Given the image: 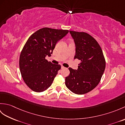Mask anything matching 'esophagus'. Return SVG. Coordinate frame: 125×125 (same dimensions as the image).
<instances>
[{
    "label": "esophagus",
    "instance_id": "34e87169",
    "mask_svg": "<svg viewBox=\"0 0 125 125\" xmlns=\"http://www.w3.org/2000/svg\"><path fill=\"white\" fill-rule=\"evenodd\" d=\"M61 69H65V67H63V66H62V67H61Z\"/></svg>",
    "mask_w": 125,
    "mask_h": 125
}]
</instances>
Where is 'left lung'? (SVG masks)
<instances>
[{"instance_id": "obj_1", "label": "left lung", "mask_w": 125, "mask_h": 125, "mask_svg": "<svg viewBox=\"0 0 125 125\" xmlns=\"http://www.w3.org/2000/svg\"><path fill=\"white\" fill-rule=\"evenodd\" d=\"M76 44L74 58L81 61L77 70L69 68L65 85L71 91L83 94L91 91L100 82L104 72L106 61L98 42L85 32L70 31Z\"/></svg>"}]
</instances>
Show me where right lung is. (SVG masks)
<instances>
[{
    "label": "right lung",
    "instance_id": "obj_1",
    "mask_svg": "<svg viewBox=\"0 0 125 125\" xmlns=\"http://www.w3.org/2000/svg\"><path fill=\"white\" fill-rule=\"evenodd\" d=\"M68 32L44 27L31 34L26 41L20 53L19 68L23 81L33 91L43 92L51 86L61 66L48 62L46 56H51L57 41Z\"/></svg>",
    "mask_w": 125,
    "mask_h": 125
}]
</instances>
